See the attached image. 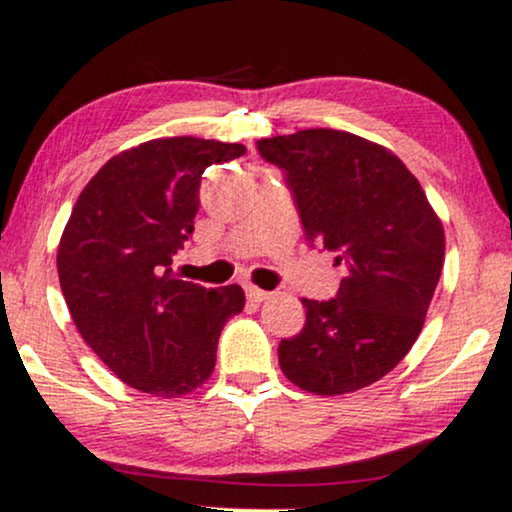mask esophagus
Returning <instances> with one entry per match:
<instances>
[{
  "label": "esophagus",
  "instance_id": "obj_1",
  "mask_svg": "<svg viewBox=\"0 0 512 512\" xmlns=\"http://www.w3.org/2000/svg\"><path fill=\"white\" fill-rule=\"evenodd\" d=\"M245 293H248L250 302H267L269 297H271L269 290H262V288H255V286H248V288H245Z\"/></svg>",
  "mask_w": 512,
  "mask_h": 512
}]
</instances>
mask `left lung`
<instances>
[{
    "label": "left lung",
    "mask_w": 512,
    "mask_h": 512,
    "mask_svg": "<svg viewBox=\"0 0 512 512\" xmlns=\"http://www.w3.org/2000/svg\"><path fill=\"white\" fill-rule=\"evenodd\" d=\"M257 148L288 174L307 241L345 267L333 300L302 297L307 321L278 345L281 371L321 397L373 385L423 331L442 276V219L409 167L357 134L300 129Z\"/></svg>",
    "instance_id": "8db88e82"
}]
</instances>
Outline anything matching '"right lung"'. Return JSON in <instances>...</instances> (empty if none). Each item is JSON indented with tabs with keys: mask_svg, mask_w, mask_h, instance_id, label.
I'll list each match as a JSON object with an SVG mask.
<instances>
[{
	"mask_svg": "<svg viewBox=\"0 0 512 512\" xmlns=\"http://www.w3.org/2000/svg\"><path fill=\"white\" fill-rule=\"evenodd\" d=\"M243 144L151 139L113 155L89 179L58 241V281L82 340L122 383L181 397L215 371L224 323L243 312L241 286L208 290L172 276L193 234L205 167Z\"/></svg>",
	"mask_w": 512,
	"mask_h": 512,
	"instance_id": "right-lung-1",
	"label": "right lung"
}]
</instances>
